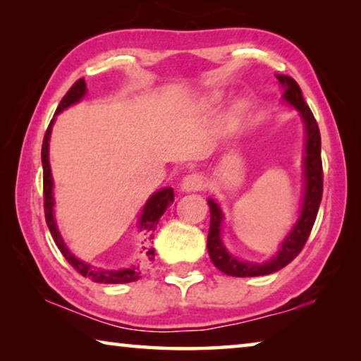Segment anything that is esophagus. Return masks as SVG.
<instances>
[{"label":"esophagus","instance_id":"34e87169","mask_svg":"<svg viewBox=\"0 0 361 361\" xmlns=\"http://www.w3.org/2000/svg\"><path fill=\"white\" fill-rule=\"evenodd\" d=\"M205 188V178L200 173H189L180 183V189L183 192L202 191Z\"/></svg>","mask_w":361,"mask_h":361}]
</instances>
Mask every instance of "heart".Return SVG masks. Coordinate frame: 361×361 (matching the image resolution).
Here are the masks:
<instances>
[{"mask_svg":"<svg viewBox=\"0 0 361 361\" xmlns=\"http://www.w3.org/2000/svg\"><path fill=\"white\" fill-rule=\"evenodd\" d=\"M218 100H219V97L216 94L210 97V103H216ZM231 111H232V114H234V116L243 114V113H245V103H243V102L234 103V105H232V108H231Z\"/></svg>","mask_w":361,"mask_h":361,"instance_id":"heart-1","label":"heart"}]
</instances>
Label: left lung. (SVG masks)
Returning a JSON list of instances; mask_svg holds the SVG:
<instances>
[{"label":"left lung","mask_w":361,"mask_h":361,"mask_svg":"<svg viewBox=\"0 0 361 361\" xmlns=\"http://www.w3.org/2000/svg\"><path fill=\"white\" fill-rule=\"evenodd\" d=\"M280 85L283 87V102L288 103L301 116L304 122V157H302V175H304V192L302 204L299 210V216L296 223L293 224L288 234L285 235L279 247V252L271 259L255 262L239 259L237 256L229 253L226 248L221 237V226L224 219L223 209L219 207L215 199H209L210 207V231L207 237V248L213 264L219 271L228 274L232 277H258L267 276V274L277 272L280 269L296 258L301 252L304 243L307 242L310 231L315 223L317 213L322 202L323 194V170H322V140L320 130L317 126L312 111L307 106V103L302 99L301 87H299L295 79L286 75H276Z\"/></svg>","instance_id":"1"}]
</instances>
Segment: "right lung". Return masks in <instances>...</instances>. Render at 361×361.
I'll list each match as a JSON object with an SVG mask.
<instances>
[{"label":"right lung","mask_w":361,"mask_h":361,"mask_svg":"<svg viewBox=\"0 0 361 361\" xmlns=\"http://www.w3.org/2000/svg\"><path fill=\"white\" fill-rule=\"evenodd\" d=\"M85 92H87V87H85L84 79H78V81L73 84V87L66 92V95L59 103L57 111L54 114V118L49 124L44 140H42V149H41V161H42V185H44V215H46V223L47 228L51 231V235L56 245L59 247L60 252L65 256V259L70 262V264L76 269V271L81 274L82 277H87L94 280L97 283H129L135 282L142 276L143 269L146 262L154 259V248L149 247L152 240V232L156 231V226L159 219L164 215V212L167 210V207L173 202V189L172 188H162L159 191L152 192L149 199L146 200L143 205V210L140 213L138 218V231L142 232L143 240H142V258H140L135 264L129 267H121V269H103V267H95L90 266L89 262L79 259L75 256V253L70 252V248L66 247L62 234H60L56 215H54V205H56V199H54V178L51 172V164H49V142H51V133L54 122H56V116L63 111V109L70 108L71 105H76V103L84 99Z\"/></svg>","instance_id":"1"}]
</instances>
